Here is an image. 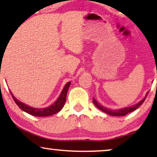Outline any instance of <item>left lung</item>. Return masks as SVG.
I'll list each match as a JSON object with an SVG mask.
<instances>
[{"label":"left lung","instance_id":"left-lung-1","mask_svg":"<svg viewBox=\"0 0 157 157\" xmlns=\"http://www.w3.org/2000/svg\"><path fill=\"white\" fill-rule=\"evenodd\" d=\"M148 92H149V91H148ZM148 92L146 94L145 97H144L143 99H142L141 101L139 102L137 104H136V105H134L133 106H130V107L123 108V109H118V110H111L109 109H107V108H105L104 106L100 105V104L99 103V102H97L96 100H94V98H93V102H94V104L95 106H96L97 108H98L99 109L101 110V111H103V112L108 113V114H109V115H111V116H117V117L125 116L126 114H128V113H131V112H132V111H135V110L137 109L138 108L140 107V106L142 105V104L143 103L144 101H145V100L146 99Z\"/></svg>","mask_w":157,"mask_h":157}]
</instances>
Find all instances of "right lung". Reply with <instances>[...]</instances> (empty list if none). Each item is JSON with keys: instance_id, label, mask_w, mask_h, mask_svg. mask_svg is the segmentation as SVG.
<instances>
[{"instance_id": "1", "label": "right lung", "mask_w": 157, "mask_h": 157, "mask_svg": "<svg viewBox=\"0 0 157 157\" xmlns=\"http://www.w3.org/2000/svg\"><path fill=\"white\" fill-rule=\"evenodd\" d=\"M71 82H68L66 84V86H64L62 92H61L60 97H58L57 100L54 104H52L50 106H48L47 108H44V109H35V108L30 107L28 105H26L23 102H21L19 101L17 98H15L14 97L13 94L11 92V95H12V98H13L14 101L15 102V103L18 105V107L21 109H22L25 112L29 113V114L32 115V116L35 117H47V116H51V115L55 114V113H58L61 109L63 107L65 102L66 100V95H67V91L68 88H69Z\"/></svg>"}]
</instances>
